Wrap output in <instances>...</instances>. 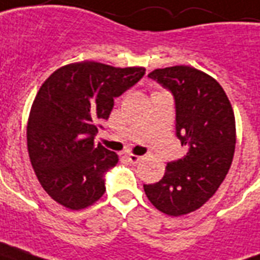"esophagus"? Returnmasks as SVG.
I'll return each instance as SVG.
<instances>
[{
    "label": "esophagus",
    "instance_id": "obj_1",
    "mask_svg": "<svg viewBox=\"0 0 260 260\" xmlns=\"http://www.w3.org/2000/svg\"><path fill=\"white\" fill-rule=\"evenodd\" d=\"M126 159H128V162L132 163V165H136V163L142 162L143 160V156H139V155H126Z\"/></svg>",
    "mask_w": 260,
    "mask_h": 260
}]
</instances>
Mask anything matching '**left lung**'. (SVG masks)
<instances>
[{
	"label": "left lung",
	"instance_id": "1",
	"mask_svg": "<svg viewBox=\"0 0 260 260\" xmlns=\"http://www.w3.org/2000/svg\"><path fill=\"white\" fill-rule=\"evenodd\" d=\"M175 102V135L186 155L169 162L163 178L143 185L151 204L169 216L201 208L224 181L234 159L236 131L231 102L220 83L189 66L148 74Z\"/></svg>",
	"mask_w": 260,
	"mask_h": 260
}]
</instances>
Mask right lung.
<instances>
[{"instance_id":"add662e5","label":"right lung","mask_w":260,"mask_h":260,"mask_svg":"<svg viewBox=\"0 0 260 260\" xmlns=\"http://www.w3.org/2000/svg\"><path fill=\"white\" fill-rule=\"evenodd\" d=\"M144 74V67L79 62L58 69L42 85L30 108L26 144L40 185L60 205L83 209L105 193V175L118 156L94 144L98 122L109 118L114 98Z\"/></svg>"}]
</instances>
